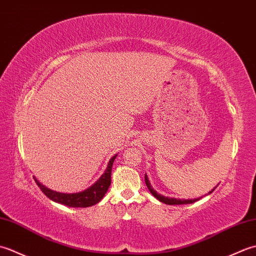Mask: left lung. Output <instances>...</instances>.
<instances>
[{"label":"left lung","instance_id":"left-lung-1","mask_svg":"<svg viewBox=\"0 0 256 256\" xmlns=\"http://www.w3.org/2000/svg\"><path fill=\"white\" fill-rule=\"evenodd\" d=\"M145 184H146V186H148V190L150 192V194H153L156 199H158L160 201H162V202H164V204H187L196 202V201L200 199V198H197V199H187V200H186V199H176V198L165 197V196H162V194H157V192H155V190H154L153 188H152L150 182V180H148V175H146V174H145ZM216 188H214V189H216ZM214 189H212L209 194H211L212 192H214Z\"/></svg>","mask_w":256,"mask_h":256}]
</instances>
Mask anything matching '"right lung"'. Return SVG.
Returning a JSON list of instances; mask_svg holds the SVG:
<instances>
[{
  "label": "right lung",
  "instance_id": "right-lung-1",
  "mask_svg": "<svg viewBox=\"0 0 256 256\" xmlns=\"http://www.w3.org/2000/svg\"><path fill=\"white\" fill-rule=\"evenodd\" d=\"M118 155H114L110 160L108 164V167L106 172H103V175L98 179V180L92 184L88 189L84 190L81 192L76 194H62L57 192L54 190L45 187L44 184H42L40 182L35 178V182L37 186L40 188V190L44 192L50 200L55 201V202L62 204L68 206H74V208H86V206H94L96 204L104 197L106 192H108V187L111 184V172H112V165L114 160L116 158Z\"/></svg>",
  "mask_w": 256,
  "mask_h": 256
}]
</instances>
